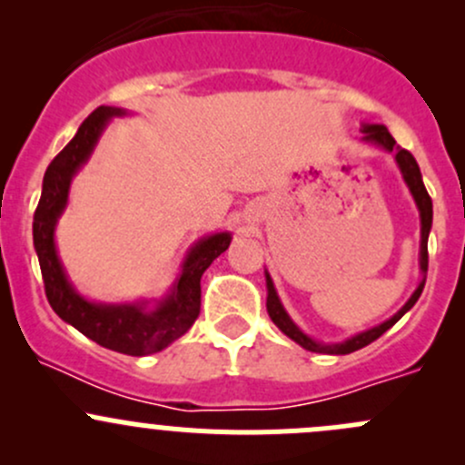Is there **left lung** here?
Segmentation results:
<instances>
[{"label":"left lung","mask_w":465,"mask_h":465,"mask_svg":"<svg viewBox=\"0 0 465 465\" xmlns=\"http://www.w3.org/2000/svg\"><path fill=\"white\" fill-rule=\"evenodd\" d=\"M362 133H364V137H362L364 143L378 145V148L387 150V153L393 154V159H396V166L401 168L402 180H405L407 189H410L411 198H414V203H416V209H419V215H420L419 265H420V274H423V279H420L419 288L414 290V294L407 299L405 306H402L401 311L396 312V315L389 317L387 322L378 323V326L369 328V331L358 332V335L349 337V340H344V341H317V340H312L311 335H306V332H303L302 328H299L297 323L292 322V317L285 312L283 303H281L279 294H276L274 281H272V276L265 272L267 315H270V320L274 322L276 326H279V331L283 332V335H288L290 340L297 341V344L303 346L306 351H312V353L346 355V353H353V351L364 349V346L371 344L373 340H378L382 332H387L389 328H391L393 323L401 320V317L405 315L407 311H411V308H414V303L419 302L420 292H423V288H425V274H428V238H430V229H432V198H430L428 189H425V184H423V175H420L419 163H416L414 154H411L410 150L401 148V145L396 143V139L389 134V130L384 128L382 124H362Z\"/></svg>","instance_id":"left-lung-1"}]
</instances>
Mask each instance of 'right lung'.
<instances>
[{
	"label": "right lung",
	"instance_id": "add662e5",
	"mask_svg": "<svg viewBox=\"0 0 465 465\" xmlns=\"http://www.w3.org/2000/svg\"><path fill=\"white\" fill-rule=\"evenodd\" d=\"M124 107L101 105L81 124L74 139L49 163L42 180V195L33 215V245L40 261L45 292L63 322L116 353L153 355L184 335L200 315V279L232 242V233L218 232L200 238L186 252L180 274L162 299L134 303H103L83 297L64 272L55 247V224L67 209L69 189L76 173L92 157L103 130L114 116H125Z\"/></svg>",
	"mask_w": 465,
	"mask_h": 465
}]
</instances>
